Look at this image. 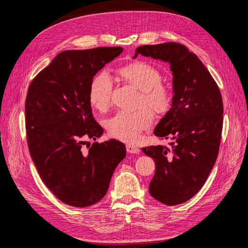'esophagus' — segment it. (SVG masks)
<instances>
[{
  "label": "esophagus",
  "mask_w": 248,
  "mask_h": 248,
  "mask_svg": "<svg viewBox=\"0 0 248 248\" xmlns=\"http://www.w3.org/2000/svg\"><path fill=\"white\" fill-rule=\"evenodd\" d=\"M126 151L128 153H131V154H138L140 152V149L134 145H131V144H127L126 145Z\"/></svg>",
  "instance_id": "1"
}]
</instances>
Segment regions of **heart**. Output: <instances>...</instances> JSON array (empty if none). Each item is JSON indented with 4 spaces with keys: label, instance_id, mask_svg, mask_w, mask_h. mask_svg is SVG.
Here are the masks:
<instances>
[{
    "label": "heart",
    "instance_id": "obj_1",
    "mask_svg": "<svg viewBox=\"0 0 248 248\" xmlns=\"http://www.w3.org/2000/svg\"><path fill=\"white\" fill-rule=\"evenodd\" d=\"M117 76L126 85L139 90L136 106H147L157 114H165L170 108L172 91L162 82V74L153 64L144 61H131L116 70ZM113 83L107 74L97 75L89 87L88 99L92 107L106 112L111 105ZM153 123V114L147 108H140L133 113L119 112L107 121L109 134L121 141L134 143L142 131Z\"/></svg>",
    "mask_w": 248,
    "mask_h": 248
}]
</instances>
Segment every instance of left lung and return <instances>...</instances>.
Listing matches in <instances>:
<instances>
[{"label":"left lung","mask_w":248,"mask_h":248,"mask_svg":"<svg viewBox=\"0 0 248 248\" xmlns=\"http://www.w3.org/2000/svg\"><path fill=\"white\" fill-rule=\"evenodd\" d=\"M138 54L170 63L172 73L170 109L154 134L170 139V147L142 148L156 166L149 186L152 197L166 205L182 204L204 186L220 148L223 100L220 89L195 54L175 42L139 46Z\"/></svg>","instance_id":"8db88e82"}]
</instances>
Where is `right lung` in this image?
I'll return each mask as SVG.
<instances>
[{
    "mask_svg": "<svg viewBox=\"0 0 248 248\" xmlns=\"http://www.w3.org/2000/svg\"><path fill=\"white\" fill-rule=\"evenodd\" d=\"M122 47L61 52L34 78L25 101L27 144L41 180L62 202L87 207L108 191L112 175L125 157L118 140L84 145L103 128L88 99L94 76L117 58Z\"/></svg>",
    "mask_w": 248,
    "mask_h": 248,
    "instance_id": "obj_1",
    "label": "right lung"
}]
</instances>
